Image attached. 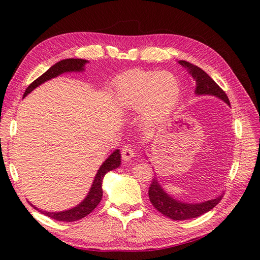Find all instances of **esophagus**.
<instances>
[{"mask_svg": "<svg viewBox=\"0 0 260 260\" xmlns=\"http://www.w3.org/2000/svg\"><path fill=\"white\" fill-rule=\"evenodd\" d=\"M134 148L131 145H125L121 148V157L124 158V161H129L132 157H134Z\"/></svg>", "mask_w": 260, "mask_h": 260, "instance_id": "1", "label": "esophagus"}]
</instances>
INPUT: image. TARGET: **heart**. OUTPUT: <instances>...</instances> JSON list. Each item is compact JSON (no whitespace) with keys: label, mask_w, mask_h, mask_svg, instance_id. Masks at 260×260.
I'll return each mask as SVG.
<instances>
[{"label":"heart","mask_w":260,"mask_h":260,"mask_svg":"<svg viewBox=\"0 0 260 260\" xmlns=\"http://www.w3.org/2000/svg\"><path fill=\"white\" fill-rule=\"evenodd\" d=\"M181 85L175 76L157 71H136L121 81L117 91L126 109L143 107V120L156 124L164 120L178 104Z\"/></svg>","instance_id":"heart-1"}]
</instances>
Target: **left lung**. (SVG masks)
<instances>
[{"label": "left lung", "mask_w": 260, "mask_h": 260, "mask_svg": "<svg viewBox=\"0 0 260 260\" xmlns=\"http://www.w3.org/2000/svg\"><path fill=\"white\" fill-rule=\"evenodd\" d=\"M179 63L187 68L189 73L192 75L193 78L196 79V92L198 95H203L204 93V95L217 96L219 98H221L222 101L227 103L228 105H230L229 98L225 95V92L219 87V85H217V82H215L206 71H203L196 64L184 61V60H180ZM148 198H150L152 206L155 208L159 213H162L165 217L174 220V221H182V220L198 218L203 213L210 211V210L214 208L220 201H221L222 196H219L218 198L213 199V200H209L202 203H183L168 196L167 193L163 191L161 185L158 184L157 180L152 179L150 189H148Z\"/></svg>", "instance_id": "1"}]
</instances>
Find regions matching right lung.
I'll return each instance as SVG.
<instances>
[{
    "mask_svg": "<svg viewBox=\"0 0 260 260\" xmlns=\"http://www.w3.org/2000/svg\"><path fill=\"white\" fill-rule=\"evenodd\" d=\"M87 61L84 59H64L61 60V61L57 62L56 64H53L51 68H49L45 74L41 75L39 78H37L35 81L31 82V84L27 86V88L24 91V96H26L27 93L35 89L36 87L39 85H41L42 82H45L49 79L53 78V77H57L60 74L66 73V71H80L84 69V64ZM120 165V154L119 150H116L112 155H110L106 161L103 163L101 169L98 170V172L95 176V180H93V183L91 185V189L88 193V196L86 199L82 201L79 206H77L76 208H73L70 210H67V211H62V212H47V211H42V210H39L41 213L46 214L47 217L58 220V221H66V222H73L77 221V220H80L82 218H85L86 215L92 212V210L95 209L99 202L102 200L103 197V189H102V182L105 174L109 171H112L116 168H118Z\"/></svg>",
    "mask_w": 260,
    "mask_h": 260,
    "instance_id": "right-lung-1",
    "label": "right lung"
}]
</instances>
